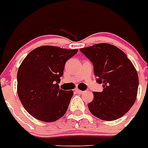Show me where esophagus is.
Here are the masks:
<instances>
[{
  "instance_id": "obj_1",
  "label": "esophagus",
  "mask_w": 148,
  "mask_h": 148,
  "mask_svg": "<svg viewBox=\"0 0 148 148\" xmlns=\"http://www.w3.org/2000/svg\"><path fill=\"white\" fill-rule=\"evenodd\" d=\"M75 91H76L77 93H84V91H82V90H80L79 89H76V90H75Z\"/></svg>"
}]
</instances>
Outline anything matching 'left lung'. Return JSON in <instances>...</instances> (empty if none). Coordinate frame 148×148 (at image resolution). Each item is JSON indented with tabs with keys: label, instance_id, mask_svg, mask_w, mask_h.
Returning a JSON list of instances; mask_svg holds the SVG:
<instances>
[{
	"label": "left lung",
	"instance_id": "obj_1",
	"mask_svg": "<svg viewBox=\"0 0 148 148\" xmlns=\"http://www.w3.org/2000/svg\"><path fill=\"white\" fill-rule=\"evenodd\" d=\"M80 51L93 62L97 82L102 92H93L88 105L90 112L103 121L123 116L136 100L139 77L136 68L121 49L109 43H97Z\"/></svg>",
	"mask_w": 148,
	"mask_h": 148
}]
</instances>
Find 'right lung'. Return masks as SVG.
Listing matches in <instances>:
<instances>
[{
  "mask_svg": "<svg viewBox=\"0 0 148 148\" xmlns=\"http://www.w3.org/2000/svg\"><path fill=\"white\" fill-rule=\"evenodd\" d=\"M77 51L41 46L32 50L21 62L17 72L18 97L33 117L54 122L64 116L74 92L61 90L58 83L66 62Z\"/></svg>",
  "mask_w": 148,
  "mask_h": 148,
  "instance_id": "add662e5",
  "label": "right lung"
}]
</instances>
